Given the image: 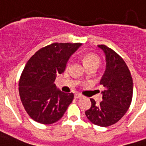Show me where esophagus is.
<instances>
[{"label":"esophagus","instance_id":"obj_1","mask_svg":"<svg viewBox=\"0 0 146 146\" xmlns=\"http://www.w3.org/2000/svg\"><path fill=\"white\" fill-rule=\"evenodd\" d=\"M74 98H76V99H78V98H81L82 95L80 94H74Z\"/></svg>","mask_w":146,"mask_h":146}]
</instances>
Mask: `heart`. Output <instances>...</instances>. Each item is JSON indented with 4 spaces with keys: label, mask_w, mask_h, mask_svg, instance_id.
<instances>
[{
    "label": "heart",
    "mask_w": 146,
    "mask_h": 146,
    "mask_svg": "<svg viewBox=\"0 0 146 146\" xmlns=\"http://www.w3.org/2000/svg\"><path fill=\"white\" fill-rule=\"evenodd\" d=\"M83 61L84 62V65L86 66V67L90 66V65L92 64H98L99 65L100 63V59L99 57L95 55L94 53H86L84 54V56H83ZM70 64H71V60H69L66 64V69H69L70 66Z\"/></svg>",
    "instance_id": "heart-1"
}]
</instances>
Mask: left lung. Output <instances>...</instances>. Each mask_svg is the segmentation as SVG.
I'll return each instance as SVG.
<instances>
[{
    "instance_id": "8db88e82",
    "label": "left lung",
    "mask_w": 146,
    "mask_h": 146,
    "mask_svg": "<svg viewBox=\"0 0 146 146\" xmlns=\"http://www.w3.org/2000/svg\"><path fill=\"white\" fill-rule=\"evenodd\" d=\"M105 55L106 69L100 84L105 90L101 92L99 104L90 99L91 107L85 114L93 124L108 127L117 122L130 107L133 94V81L127 65L119 55L104 45H99Z\"/></svg>"
}]
</instances>
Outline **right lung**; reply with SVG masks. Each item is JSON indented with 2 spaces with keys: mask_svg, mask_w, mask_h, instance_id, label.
Wrapping results in <instances>:
<instances>
[{
  "mask_svg": "<svg viewBox=\"0 0 146 146\" xmlns=\"http://www.w3.org/2000/svg\"><path fill=\"white\" fill-rule=\"evenodd\" d=\"M81 43H52L32 56L19 80V94L24 108L32 119L41 124L56 122L73 100V94L57 89V74L64 72L70 56Z\"/></svg>",
  "mask_w": 146,
  "mask_h": 146,
  "instance_id": "right-lung-1",
  "label": "right lung"
}]
</instances>
